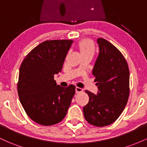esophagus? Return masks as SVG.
Here are the masks:
<instances>
[{"label": "esophagus", "mask_w": 147, "mask_h": 147, "mask_svg": "<svg viewBox=\"0 0 147 147\" xmlns=\"http://www.w3.org/2000/svg\"><path fill=\"white\" fill-rule=\"evenodd\" d=\"M83 89L81 88H79V87H76L75 88V92L76 93H79V92H83Z\"/></svg>", "instance_id": "34e87169"}]
</instances>
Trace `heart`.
<instances>
[{
    "label": "heart",
    "instance_id": "heart-1",
    "mask_svg": "<svg viewBox=\"0 0 147 147\" xmlns=\"http://www.w3.org/2000/svg\"><path fill=\"white\" fill-rule=\"evenodd\" d=\"M79 49L81 55H92L93 56L95 52V45L91 40L85 39L79 42Z\"/></svg>",
    "mask_w": 147,
    "mask_h": 147
}]
</instances>
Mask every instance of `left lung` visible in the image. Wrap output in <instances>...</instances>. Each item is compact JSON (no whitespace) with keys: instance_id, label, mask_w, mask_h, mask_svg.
I'll use <instances>...</instances> for the list:
<instances>
[{"instance_id":"8db88e82","label":"left lung","mask_w":147,"mask_h":147,"mask_svg":"<svg viewBox=\"0 0 147 147\" xmlns=\"http://www.w3.org/2000/svg\"><path fill=\"white\" fill-rule=\"evenodd\" d=\"M99 55L92 75L98 88L97 95L86 92L89 102L83 108L84 115L89 124L102 127L110 125L119 117L129 96V70L120 51L102 38L97 40Z\"/></svg>"}]
</instances>
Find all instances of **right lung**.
Masks as SVG:
<instances>
[{"instance_id": "right-lung-1", "label": "right lung", "mask_w": 147, "mask_h": 147, "mask_svg": "<svg viewBox=\"0 0 147 147\" xmlns=\"http://www.w3.org/2000/svg\"><path fill=\"white\" fill-rule=\"evenodd\" d=\"M73 41L51 40L28 54L19 70L18 94L23 109L34 122L43 126L60 122L66 115L75 86L57 85L54 76L61 71Z\"/></svg>"}]
</instances>
